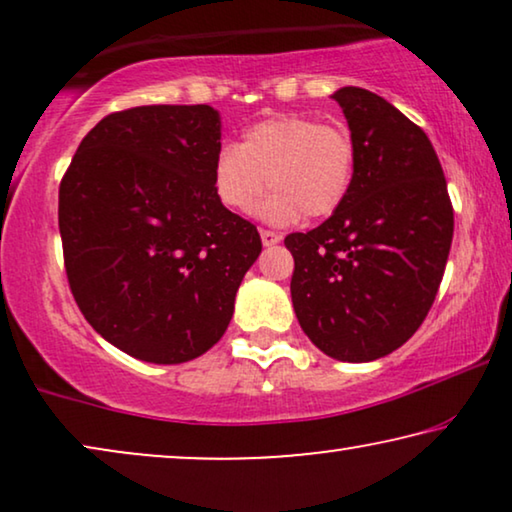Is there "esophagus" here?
Returning a JSON list of instances; mask_svg holds the SVG:
<instances>
[{
	"label": "esophagus",
	"instance_id": "1",
	"mask_svg": "<svg viewBox=\"0 0 512 512\" xmlns=\"http://www.w3.org/2000/svg\"><path fill=\"white\" fill-rule=\"evenodd\" d=\"M261 240L265 247H272V244L282 242V235L275 233V230H268V228H261Z\"/></svg>",
	"mask_w": 512,
	"mask_h": 512
}]
</instances>
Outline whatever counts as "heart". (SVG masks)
Masks as SVG:
<instances>
[{"label":"heart","instance_id":"b5f03b06","mask_svg":"<svg viewBox=\"0 0 512 512\" xmlns=\"http://www.w3.org/2000/svg\"><path fill=\"white\" fill-rule=\"evenodd\" d=\"M356 149L347 128L303 114L263 118L242 132L240 144L216 153L212 184L223 207L249 212L265 181L272 193L261 216L293 223L338 212L354 179Z\"/></svg>","mask_w":512,"mask_h":512}]
</instances>
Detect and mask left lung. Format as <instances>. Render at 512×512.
Masks as SVG:
<instances>
[{"instance_id": "8db88e82", "label": "left lung", "mask_w": 512, "mask_h": 512, "mask_svg": "<svg viewBox=\"0 0 512 512\" xmlns=\"http://www.w3.org/2000/svg\"><path fill=\"white\" fill-rule=\"evenodd\" d=\"M356 165L338 212L286 235L298 324L338 361H375L429 314L454 233L440 160L424 130L384 97L340 88Z\"/></svg>"}]
</instances>
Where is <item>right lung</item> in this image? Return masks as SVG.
Returning a JSON list of instances; mask_svg holds the SVG:
<instances>
[{
    "label": "right lung",
    "instance_id": "1",
    "mask_svg": "<svg viewBox=\"0 0 512 512\" xmlns=\"http://www.w3.org/2000/svg\"><path fill=\"white\" fill-rule=\"evenodd\" d=\"M221 121L209 104L114 111L60 181L67 282L104 340L149 363H184L226 333L261 254L256 226L216 198Z\"/></svg>",
    "mask_w": 512,
    "mask_h": 512
}]
</instances>
